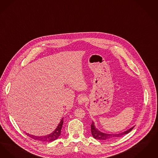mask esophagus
I'll list each match as a JSON object with an SVG mask.
<instances>
[{
  "instance_id": "obj_1",
  "label": "esophagus",
  "mask_w": 158,
  "mask_h": 158,
  "mask_svg": "<svg viewBox=\"0 0 158 158\" xmlns=\"http://www.w3.org/2000/svg\"><path fill=\"white\" fill-rule=\"evenodd\" d=\"M85 101H86V97L84 96H81L78 99V103L80 105H81L83 103H85Z\"/></svg>"
}]
</instances>
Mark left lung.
<instances>
[{"mask_svg":"<svg viewBox=\"0 0 158 158\" xmlns=\"http://www.w3.org/2000/svg\"><path fill=\"white\" fill-rule=\"evenodd\" d=\"M135 126L131 127L129 129L124 131L123 132H121L119 133H106L99 131L97 129L95 126L94 123L92 122V124H91V134L94 139L97 140H111L117 139L118 137H122L124 135L129 133L133 128Z\"/></svg>","mask_w":158,"mask_h":158,"instance_id":"obj_1","label":"left lung"}]
</instances>
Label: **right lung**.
I'll list each match as a JSON object with an SVG mask.
<instances>
[{
	"label": "right lung",
	"mask_w": 158,
	"mask_h": 158,
	"mask_svg": "<svg viewBox=\"0 0 158 158\" xmlns=\"http://www.w3.org/2000/svg\"><path fill=\"white\" fill-rule=\"evenodd\" d=\"M64 118H62L61 120V122H60L59 124L58 125V126L56 127V128L55 129L54 131H53L52 133H51L50 134H48L47 135H45V136H35V135H30L29 133H26L27 135L29 137L36 140H39L41 142H52L54 140H55L56 139H58V137H59L61 135V131L62 127V124L64 122Z\"/></svg>",
	"instance_id": "obj_1"
}]
</instances>
